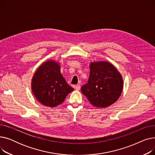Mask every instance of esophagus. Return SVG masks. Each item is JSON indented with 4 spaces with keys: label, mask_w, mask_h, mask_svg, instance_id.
Returning a JSON list of instances; mask_svg holds the SVG:
<instances>
[{
    "label": "esophagus",
    "mask_w": 155,
    "mask_h": 155,
    "mask_svg": "<svg viewBox=\"0 0 155 155\" xmlns=\"http://www.w3.org/2000/svg\"><path fill=\"white\" fill-rule=\"evenodd\" d=\"M75 90H77V91H80V85H75Z\"/></svg>",
    "instance_id": "esophagus-1"
}]
</instances>
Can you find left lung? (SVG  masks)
Masks as SVG:
<instances>
[{"instance_id":"left-lung-1","label":"left lung","mask_w":155,"mask_h":155,"mask_svg":"<svg viewBox=\"0 0 155 155\" xmlns=\"http://www.w3.org/2000/svg\"><path fill=\"white\" fill-rule=\"evenodd\" d=\"M123 89V77L112 63L91 62L88 82L81 88V92L92 105L98 108L110 106L118 100Z\"/></svg>"}]
</instances>
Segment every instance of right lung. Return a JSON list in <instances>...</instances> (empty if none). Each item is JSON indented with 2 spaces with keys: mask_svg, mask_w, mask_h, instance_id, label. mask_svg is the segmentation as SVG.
<instances>
[{
  "mask_svg": "<svg viewBox=\"0 0 155 155\" xmlns=\"http://www.w3.org/2000/svg\"><path fill=\"white\" fill-rule=\"evenodd\" d=\"M31 90L45 106L54 107L63 102L74 89L67 84L60 71V64L53 60L38 67L31 80Z\"/></svg>",
  "mask_w": 155,
  "mask_h": 155,
  "instance_id": "right-lung-1",
  "label": "right lung"
}]
</instances>
